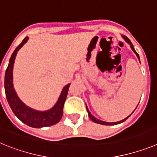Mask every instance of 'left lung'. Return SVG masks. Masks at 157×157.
Listing matches in <instances>:
<instances>
[{
  "label": "left lung",
  "instance_id": "8db88e82",
  "mask_svg": "<svg viewBox=\"0 0 157 157\" xmlns=\"http://www.w3.org/2000/svg\"><path fill=\"white\" fill-rule=\"evenodd\" d=\"M122 37H123V39L125 40V41H127V43H128L129 45H130V48H131V49H132L133 52H134V53L136 54V56H137V57L138 58V59H139V61H140L139 55H138V52H136V51H135V49H134V45H132V43H131V41H130V39H129L128 37H126V36H124V35H122ZM135 109H134V110H135ZM86 110H87V112H88L89 117L90 118V120H92L93 122H94V123H99V124H101V125H107V126L116 125V124H120V123H123V122L126 121V120H127V119H128V118L130 117V116H131V114H132V113H133V112H132V113H131V114H130V116H127V118H125V119H124V120H120V121H119V122H114V123H109V122H105V121H102V120H98V119H97V118H96V117H94V116H93L92 114H91L90 112V111H89V109H88V108H87V106H86Z\"/></svg>",
  "mask_w": 157,
  "mask_h": 157
}]
</instances>
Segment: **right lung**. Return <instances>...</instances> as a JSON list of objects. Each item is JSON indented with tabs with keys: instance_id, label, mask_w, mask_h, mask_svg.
<instances>
[{
	"instance_id": "right-lung-1",
	"label": "right lung",
	"mask_w": 157,
	"mask_h": 157,
	"mask_svg": "<svg viewBox=\"0 0 157 157\" xmlns=\"http://www.w3.org/2000/svg\"><path fill=\"white\" fill-rule=\"evenodd\" d=\"M28 39V37H25L21 44L16 47L9 59L5 76V95L13 113L23 123L34 128L49 127L57 123L62 118L63 105L66 101L71 83L63 87L56 103L48 110L38 111L33 109L27 106L19 99L13 86V67L17 52L23 46L25 43H27Z\"/></svg>"
}]
</instances>
